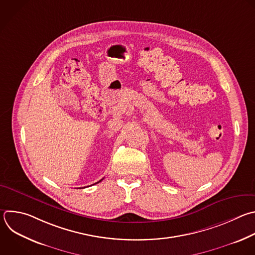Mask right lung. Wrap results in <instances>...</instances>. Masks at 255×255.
Segmentation results:
<instances>
[{"instance_id": "1", "label": "right lung", "mask_w": 255, "mask_h": 255, "mask_svg": "<svg viewBox=\"0 0 255 255\" xmlns=\"http://www.w3.org/2000/svg\"><path fill=\"white\" fill-rule=\"evenodd\" d=\"M102 180H103V179H101V180H100V181H102ZM100 181H98V182H97V183H99V182H100ZM95 184H96V183H95Z\"/></svg>"}]
</instances>
